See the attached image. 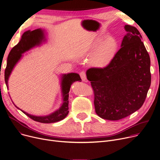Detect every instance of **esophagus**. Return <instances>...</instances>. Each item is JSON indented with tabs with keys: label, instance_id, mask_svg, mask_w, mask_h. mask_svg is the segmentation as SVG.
I'll return each mask as SVG.
<instances>
[{
	"label": "esophagus",
	"instance_id": "esophagus-1",
	"mask_svg": "<svg viewBox=\"0 0 160 160\" xmlns=\"http://www.w3.org/2000/svg\"><path fill=\"white\" fill-rule=\"evenodd\" d=\"M80 76L82 80V81L83 82H87V78H86V72L84 71H82L80 72Z\"/></svg>",
	"mask_w": 160,
	"mask_h": 160
}]
</instances>
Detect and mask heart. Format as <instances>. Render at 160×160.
Wrapping results in <instances>:
<instances>
[{
    "instance_id": "1",
    "label": "heart",
    "mask_w": 160,
    "mask_h": 160,
    "mask_svg": "<svg viewBox=\"0 0 160 160\" xmlns=\"http://www.w3.org/2000/svg\"><path fill=\"white\" fill-rule=\"evenodd\" d=\"M102 40L103 38H97L88 49L89 54L92 55L94 65L101 68L109 64L118 50V41L114 37H110Z\"/></svg>"
}]
</instances>
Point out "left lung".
Segmentation results:
<instances>
[{
  "instance_id": "8db88e82",
  "label": "left lung",
  "mask_w": 160,
  "mask_h": 160,
  "mask_svg": "<svg viewBox=\"0 0 160 160\" xmlns=\"http://www.w3.org/2000/svg\"><path fill=\"white\" fill-rule=\"evenodd\" d=\"M121 48L104 68L86 72L94 91L95 111L100 118L118 120L143 104L151 82L149 55L135 27L125 25Z\"/></svg>"
}]
</instances>
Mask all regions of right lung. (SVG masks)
<instances>
[{
	"mask_svg": "<svg viewBox=\"0 0 160 160\" xmlns=\"http://www.w3.org/2000/svg\"><path fill=\"white\" fill-rule=\"evenodd\" d=\"M46 41L44 35V30L41 28L33 31L28 30L23 33L18 43L14 46L9 53L7 60V66L5 69V82L8 89V79L13 68L18 61L23 57L22 54L26 51L36 46H40L42 42ZM76 81H82L80 75L77 73L70 72L63 74L61 77V91L63 102L60 108L47 116H34L27 113L20 109L15 105V107L32 120L43 123H51L59 122L64 119L69 113V92L71 86Z\"/></svg>",
	"mask_w": 160,
	"mask_h": 160,
	"instance_id": "add662e5",
	"label": "right lung"
}]
</instances>
